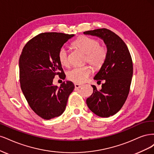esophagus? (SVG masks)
Masks as SVG:
<instances>
[{
    "instance_id": "1",
    "label": "esophagus",
    "mask_w": 154,
    "mask_h": 154,
    "mask_svg": "<svg viewBox=\"0 0 154 154\" xmlns=\"http://www.w3.org/2000/svg\"><path fill=\"white\" fill-rule=\"evenodd\" d=\"M82 87V85H81V84H75V88L78 89V88H81Z\"/></svg>"
}]
</instances>
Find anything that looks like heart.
<instances>
[{
	"mask_svg": "<svg viewBox=\"0 0 154 154\" xmlns=\"http://www.w3.org/2000/svg\"><path fill=\"white\" fill-rule=\"evenodd\" d=\"M73 46L86 54L84 62L91 64L95 70L102 66L107 57V47L105 45H100V42L95 38L86 36H80L73 42ZM57 57L62 66H68L70 64L68 52L64 47L59 48ZM91 72V68L87 65L75 67L68 71L67 77L74 82L81 84L86 81Z\"/></svg>",
	"mask_w": 154,
	"mask_h": 154,
	"instance_id": "obj_1",
	"label": "heart"
}]
</instances>
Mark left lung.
<instances>
[{"instance_id":"obj_1","label":"left lung","mask_w":154,"mask_h":154,"mask_svg":"<svg viewBox=\"0 0 154 154\" xmlns=\"http://www.w3.org/2000/svg\"><path fill=\"white\" fill-rule=\"evenodd\" d=\"M102 39L108 49V55L94 77L102 84V89L93 88L92 95L86 99L89 109L98 116L107 118L115 115L125 103L130 91L133 74L132 57L122 39L107 29H98L84 32Z\"/></svg>"}]
</instances>
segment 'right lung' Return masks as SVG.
<instances>
[{
    "label": "right lung",
    "mask_w": 154,
    "mask_h": 154,
    "mask_svg": "<svg viewBox=\"0 0 154 154\" xmlns=\"http://www.w3.org/2000/svg\"><path fill=\"white\" fill-rule=\"evenodd\" d=\"M73 36L61 32L40 33L26 44L20 57L22 91L32 111L45 120L62 115L75 88L70 81L63 82L60 87L52 84L56 75L65 79L57 53Z\"/></svg>",
    "instance_id": "1"
}]
</instances>
